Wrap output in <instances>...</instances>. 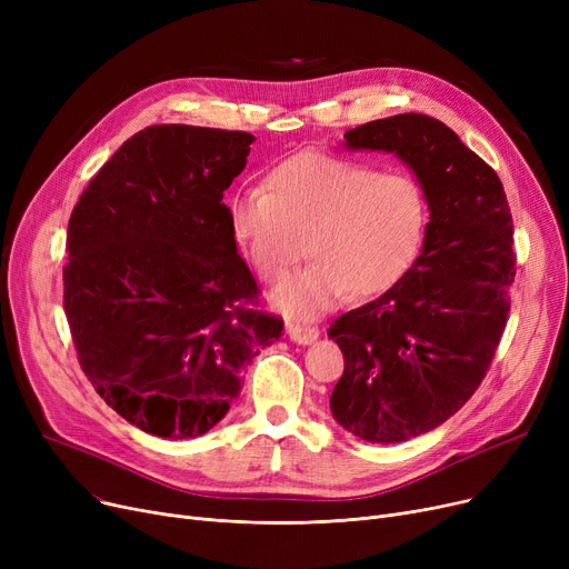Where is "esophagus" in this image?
<instances>
[{
  "instance_id": "obj_1",
  "label": "esophagus",
  "mask_w": 569,
  "mask_h": 569,
  "mask_svg": "<svg viewBox=\"0 0 569 569\" xmlns=\"http://www.w3.org/2000/svg\"><path fill=\"white\" fill-rule=\"evenodd\" d=\"M286 335L290 337L292 343H300V346H311V343L318 341V337H320L318 327L297 325V322H288V325H286Z\"/></svg>"
}]
</instances>
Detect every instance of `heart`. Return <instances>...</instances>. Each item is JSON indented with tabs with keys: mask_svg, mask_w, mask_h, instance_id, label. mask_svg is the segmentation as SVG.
<instances>
[{
	"mask_svg": "<svg viewBox=\"0 0 569 569\" xmlns=\"http://www.w3.org/2000/svg\"><path fill=\"white\" fill-rule=\"evenodd\" d=\"M228 230L256 272L281 281L307 253L313 258L272 292L286 318L311 320L350 295L390 290L415 260L425 200L403 172L318 152L281 161L264 187L228 200Z\"/></svg>",
	"mask_w": 569,
	"mask_h": 569,
	"instance_id": "heart-1",
	"label": "heart"
}]
</instances>
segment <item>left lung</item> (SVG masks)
Segmentation results:
<instances>
[{
  "label": "left lung",
  "instance_id": "1",
  "mask_svg": "<svg viewBox=\"0 0 569 569\" xmlns=\"http://www.w3.org/2000/svg\"><path fill=\"white\" fill-rule=\"evenodd\" d=\"M343 138L352 152L406 163L429 207L408 272L327 332L346 362L335 420L367 442H406L450 420L487 376L510 313L512 214L498 174L429 114L376 119Z\"/></svg>",
  "mask_w": 569,
  "mask_h": 569
}]
</instances>
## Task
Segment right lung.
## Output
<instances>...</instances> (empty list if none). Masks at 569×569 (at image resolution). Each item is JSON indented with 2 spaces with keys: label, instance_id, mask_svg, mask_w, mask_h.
<instances>
[{
  "label": "right lung",
  "instance_id": "1",
  "mask_svg": "<svg viewBox=\"0 0 569 569\" xmlns=\"http://www.w3.org/2000/svg\"><path fill=\"white\" fill-rule=\"evenodd\" d=\"M253 140L189 124L138 131L69 219L64 311L80 367L144 433L217 427L253 357L281 337L277 316L242 307L258 290L221 202Z\"/></svg>",
  "mask_w": 569,
  "mask_h": 569
}]
</instances>
